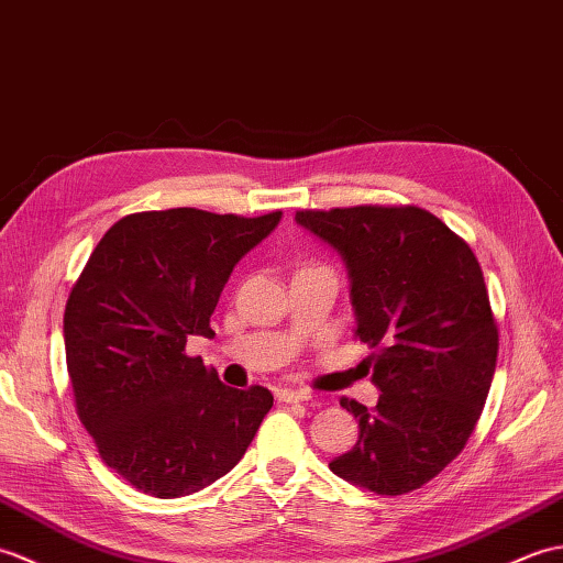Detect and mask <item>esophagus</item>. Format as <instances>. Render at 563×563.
Returning <instances> with one entry per match:
<instances>
[{
    "instance_id": "esophagus-1",
    "label": "esophagus",
    "mask_w": 563,
    "mask_h": 563,
    "mask_svg": "<svg viewBox=\"0 0 563 563\" xmlns=\"http://www.w3.org/2000/svg\"><path fill=\"white\" fill-rule=\"evenodd\" d=\"M277 397L282 399V402H286V405H298V402H308L310 399V393H303V390H279L277 393Z\"/></svg>"
}]
</instances>
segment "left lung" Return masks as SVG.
Segmentation results:
<instances>
[{
    "instance_id": "obj_1",
    "label": "left lung",
    "mask_w": 563,
    "mask_h": 563,
    "mask_svg": "<svg viewBox=\"0 0 563 563\" xmlns=\"http://www.w3.org/2000/svg\"><path fill=\"white\" fill-rule=\"evenodd\" d=\"M342 255L352 279L354 336L378 405L342 397L358 421L352 451L330 470L361 489H421L460 455L489 395L498 328L472 247L419 207L296 211Z\"/></svg>"
}]
</instances>
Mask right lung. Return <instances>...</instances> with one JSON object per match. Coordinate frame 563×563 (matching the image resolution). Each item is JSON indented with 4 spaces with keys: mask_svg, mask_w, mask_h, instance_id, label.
<instances>
[{
    "mask_svg": "<svg viewBox=\"0 0 563 563\" xmlns=\"http://www.w3.org/2000/svg\"><path fill=\"white\" fill-rule=\"evenodd\" d=\"M282 211L245 219L178 207L112 223L71 286L65 352L74 405L103 462L134 489L178 498L231 472L274 397L223 385L192 334L231 272L274 231Z\"/></svg>",
    "mask_w": 563,
    "mask_h": 563,
    "instance_id": "right-lung-1",
    "label": "right lung"
}]
</instances>
